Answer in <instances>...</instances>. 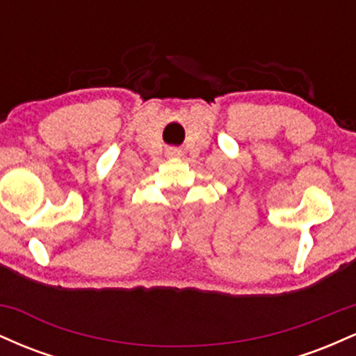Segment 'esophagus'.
<instances>
[{
	"label": "esophagus",
	"mask_w": 356,
	"mask_h": 356,
	"mask_svg": "<svg viewBox=\"0 0 356 356\" xmlns=\"http://www.w3.org/2000/svg\"><path fill=\"white\" fill-rule=\"evenodd\" d=\"M167 155H169V157H175V155H181V150H179V149H169V150H167Z\"/></svg>",
	"instance_id": "esophagus-1"
}]
</instances>
